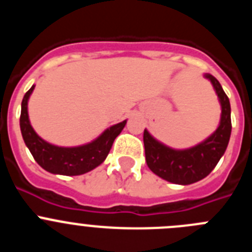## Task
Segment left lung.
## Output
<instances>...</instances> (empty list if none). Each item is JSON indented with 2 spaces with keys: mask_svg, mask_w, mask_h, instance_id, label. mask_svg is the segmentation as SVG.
Segmentation results:
<instances>
[{
  "mask_svg": "<svg viewBox=\"0 0 252 252\" xmlns=\"http://www.w3.org/2000/svg\"><path fill=\"white\" fill-rule=\"evenodd\" d=\"M212 82L222 106L221 124L206 141L188 150H173L158 142L148 131H144L146 164L153 173L175 184H192L203 179L215 169L226 151L231 136L230 99L213 75L206 74Z\"/></svg>",
  "mask_w": 252,
  "mask_h": 252,
  "instance_id": "obj_1",
  "label": "left lung"
}]
</instances>
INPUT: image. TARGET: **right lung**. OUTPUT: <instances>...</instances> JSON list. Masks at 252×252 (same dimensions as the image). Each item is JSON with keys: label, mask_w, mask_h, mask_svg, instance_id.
<instances>
[{"label": "right lung", "mask_w": 252, "mask_h": 252, "mask_svg": "<svg viewBox=\"0 0 252 252\" xmlns=\"http://www.w3.org/2000/svg\"><path fill=\"white\" fill-rule=\"evenodd\" d=\"M34 86L25 93L21 103L20 127L22 137L34 159L49 173L62 175H81L103 162L110 153L115 139L124 130L126 121L107 128L101 136L91 144L78 148H59L40 139L31 127L28 115V99Z\"/></svg>", "instance_id": "1"}]
</instances>
